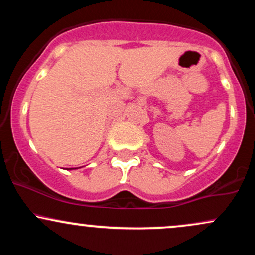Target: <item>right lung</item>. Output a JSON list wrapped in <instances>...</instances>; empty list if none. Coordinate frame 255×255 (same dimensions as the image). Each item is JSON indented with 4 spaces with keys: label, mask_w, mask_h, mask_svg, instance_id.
Returning a JSON list of instances; mask_svg holds the SVG:
<instances>
[{
    "label": "right lung",
    "mask_w": 255,
    "mask_h": 255,
    "mask_svg": "<svg viewBox=\"0 0 255 255\" xmlns=\"http://www.w3.org/2000/svg\"><path fill=\"white\" fill-rule=\"evenodd\" d=\"M75 169H77V168H75Z\"/></svg>",
    "instance_id": "right-lung-1"
}]
</instances>
